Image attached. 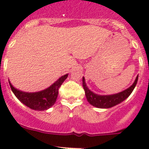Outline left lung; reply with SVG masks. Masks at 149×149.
I'll use <instances>...</instances> for the list:
<instances>
[{
  "label": "left lung",
  "instance_id": "8db88e82",
  "mask_svg": "<svg viewBox=\"0 0 149 149\" xmlns=\"http://www.w3.org/2000/svg\"><path fill=\"white\" fill-rule=\"evenodd\" d=\"M138 79H139V76H137L134 84H132L129 88L126 89L125 91H122V92L112 94V95H98V94L93 93L86 86L84 77H83V86H84L87 101L91 105L98 107V108H110V107L115 106L117 104H120L129 97L130 94L132 93V91L136 86Z\"/></svg>",
  "mask_w": 149,
  "mask_h": 149
}]
</instances>
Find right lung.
Returning <instances> with one entry per match:
<instances>
[{"instance_id":"1","label":"right lung","mask_w":149,"mask_h":149,"mask_svg":"<svg viewBox=\"0 0 149 149\" xmlns=\"http://www.w3.org/2000/svg\"><path fill=\"white\" fill-rule=\"evenodd\" d=\"M68 74L61 77L49 88L36 93H27L15 89L9 81L10 89L16 97L24 105L36 111H45L50 108L56 101L58 89L67 78Z\"/></svg>"}]
</instances>
